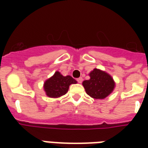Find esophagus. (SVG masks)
Segmentation results:
<instances>
[{"label": "esophagus", "mask_w": 148, "mask_h": 148, "mask_svg": "<svg viewBox=\"0 0 148 148\" xmlns=\"http://www.w3.org/2000/svg\"><path fill=\"white\" fill-rule=\"evenodd\" d=\"M77 81L78 83H82V77H79V78H77Z\"/></svg>", "instance_id": "esophagus-1"}]
</instances>
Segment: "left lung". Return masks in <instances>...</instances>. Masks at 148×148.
Instances as JSON below:
<instances>
[{"label":"left lung","mask_w":148,"mask_h":148,"mask_svg":"<svg viewBox=\"0 0 148 148\" xmlns=\"http://www.w3.org/2000/svg\"><path fill=\"white\" fill-rule=\"evenodd\" d=\"M90 77L82 85L87 94L94 99H104L114 90V81L105 71L95 68L90 73Z\"/></svg>","instance_id":"1"}]
</instances>
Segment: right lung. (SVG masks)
<instances>
[{
  "label": "right lung",
  "mask_w": 148,
  "mask_h": 148,
  "mask_svg": "<svg viewBox=\"0 0 148 148\" xmlns=\"http://www.w3.org/2000/svg\"><path fill=\"white\" fill-rule=\"evenodd\" d=\"M76 83L77 81L71 76H63L58 71H56L52 77L48 78L44 82L43 89L47 96L57 98L67 93L69 86L71 84Z\"/></svg>",
  "instance_id": "obj_1"
}]
</instances>
